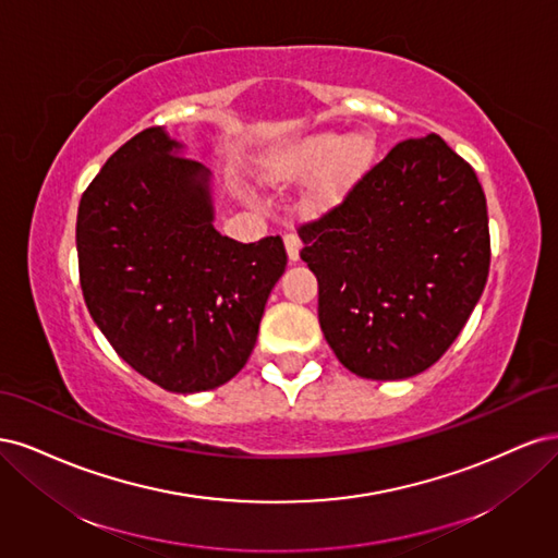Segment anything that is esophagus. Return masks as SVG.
Here are the masks:
<instances>
[{"mask_svg":"<svg viewBox=\"0 0 558 558\" xmlns=\"http://www.w3.org/2000/svg\"><path fill=\"white\" fill-rule=\"evenodd\" d=\"M283 244H286V253H289V260L298 263L300 260V240H298V234H293V232L286 234Z\"/></svg>","mask_w":558,"mask_h":558,"instance_id":"obj_1","label":"esophagus"}]
</instances>
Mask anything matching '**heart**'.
Segmentation results:
<instances>
[{
    "label": "heart",
    "instance_id": "b5f03b06",
    "mask_svg": "<svg viewBox=\"0 0 558 558\" xmlns=\"http://www.w3.org/2000/svg\"><path fill=\"white\" fill-rule=\"evenodd\" d=\"M375 142L367 134H353L344 142L342 134L320 132L305 140L291 158L289 174H316L327 170L310 193L312 211H326L344 197L373 162Z\"/></svg>",
    "mask_w": 558,
    "mask_h": 558
}]
</instances>
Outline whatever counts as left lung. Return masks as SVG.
Segmentation results:
<instances>
[{"instance_id":"obj_1","label":"left lung","mask_w":558,"mask_h":558,"mask_svg":"<svg viewBox=\"0 0 558 558\" xmlns=\"http://www.w3.org/2000/svg\"><path fill=\"white\" fill-rule=\"evenodd\" d=\"M298 232L320 330L363 379H408L440 361L492 263L477 174L437 134L393 146L340 207Z\"/></svg>"}]
</instances>
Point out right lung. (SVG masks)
<instances>
[{
	"instance_id": "1",
	"label": "right lung",
	"mask_w": 558,
	"mask_h": 558,
	"mask_svg": "<svg viewBox=\"0 0 558 558\" xmlns=\"http://www.w3.org/2000/svg\"><path fill=\"white\" fill-rule=\"evenodd\" d=\"M76 251L88 312L118 356L183 396L246 365L289 260L281 238L242 244L214 228L211 172L165 128L140 132L93 179Z\"/></svg>"
}]
</instances>
